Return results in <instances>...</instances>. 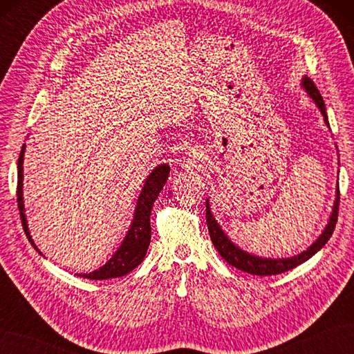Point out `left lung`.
<instances>
[{"label": "left lung", "mask_w": 354, "mask_h": 354, "mask_svg": "<svg viewBox=\"0 0 354 354\" xmlns=\"http://www.w3.org/2000/svg\"><path fill=\"white\" fill-rule=\"evenodd\" d=\"M303 86L307 91V94L312 97L313 102L317 103V106L319 108L321 114L324 115L326 123L328 124L324 100H322L317 85H315L313 80H310L309 77H304ZM205 212H207L205 217H207L208 232H209V237H212V242L216 246V250L219 251V254L230 263L231 266L243 270V272L254 274V275H277V274L286 272V270L297 268L298 265H301V263H304L306 260H309L312 255L317 254L321 248L327 243V240L332 237L335 227H336V222H337V212H339V187H337V198H336L335 205H333V213H332V216H330V221L327 223L326 230L322 231V234L319 236L317 242H315L310 248H307V251L298 254L292 259H263V257H257V255H252L250 252L242 251L240 248H237L234 243H232L227 236H225V232L221 230L219 223L216 222L212 212H209L208 204H207Z\"/></svg>", "instance_id": "8db88e82"}]
</instances>
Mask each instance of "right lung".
Returning a JSON list of instances; mask_svg holds the SVG:
<instances>
[{
    "mask_svg": "<svg viewBox=\"0 0 354 354\" xmlns=\"http://www.w3.org/2000/svg\"><path fill=\"white\" fill-rule=\"evenodd\" d=\"M24 150H26V145L22 146L19 158H18V187H17L18 199L17 201H18L22 228H24L27 239L36 248V245L32 240V236H30L28 232L27 219L24 214V201H22V178H24V175H22V162H24ZM169 173H170V167L167 164L158 165V167L150 173L138 198L131 230L127 232L126 239L123 240L122 246H120L118 251L112 255V259L106 263V265H103L100 269L94 270V272L84 274V275L80 274V277L89 278V280H108V278L123 277L126 274H129L131 270H133L142 260H145V255L147 252V248L150 243V212H152L155 199L162 190L165 181H167Z\"/></svg>",
    "mask_w": 354,
    "mask_h": 354,
    "instance_id": "1",
    "label": "right lung"
}]
</instances>
